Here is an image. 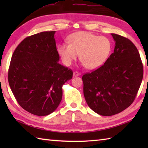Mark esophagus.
Instances as JSON below:
<instances>
[{
    "label": "esophagus",
    "instance_id": "1",
    "mask_svg": "<svg viewBox=\"0 0 148 148\" xmlns=\"http://www.w3.org/2000/svg\"><path fill=\"white\" fill-rule=\"evenodd\" d=\"M80 74H80L79 72L76 71V72H74V73H73V76H79Z\"/></svg>",
    "mask_w": 148,
    "mask_h": 148
}]
</instances>
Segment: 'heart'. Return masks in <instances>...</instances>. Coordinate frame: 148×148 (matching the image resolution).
Here are the masks:
<instances>
[{
  "label": "heart",
  "instance_id": "heart-1",
  "mask_svg": "<svg viewBox=\"0 0 148 148\" xmlns=\"http://www.w3.org/2000/svg\"><path fill=\"white\" fill-rule=\"evenodd\" d=\"M69 42V44L61 43L57 46L58 53L66 66L71 65L79 55L86 68L97 69L106 62L112 49L109 38L86 31L71 34Z\"/></svg>",
  "mask_w": 148,
  "mask_h": 148
}]
</instances>
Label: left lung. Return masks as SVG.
I'll return each mask as SVG.
<instances>
[{
    "label": "left lung",
    "instance_id": "obj_1",
    "mask_svg": "<svg viewBox=\"0 0 148 148\" xmlns=\"http://www.w3.org/2000/svg\"><path fill=\"white\" fill-rule=\"evenodd\" d=\"M111 34L116 42L113 53L100 68L82 76L87 105L104 116L120 113L133 102L144 72L134 44L123 36Z\"/></svg>",
    "mask_w": 148,
    "mask_h": 148
}]
</instances>
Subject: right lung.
I'll return each instance as SVG.
<instances>
[{
    "label": "right lung",
    "instance_id": "obj_1",
    "mask_svg": "<svg viewBox=\"0 0 148 148\" xmlns=\"http://www.w3.org/2000/svg\"><path fill=\"white\" fill-rule=\"evenodd\" d=\"M55 33L45 31L25 38L15 49L8 70L10 87L18 104L38 116L57 109L62 87L73 75L59 63Z\"/></svg>",
    "mask_w": 148,
    "mask_h": 148
}]
</instances>
